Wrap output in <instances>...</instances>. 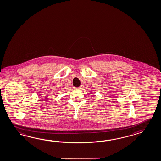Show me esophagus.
Instances as JSON below:
<instances>
[{"mask_svg": "<svg viewBox=\"0 0 161 161\" xmlns=\"http://www.w3.org/2000/svg\"><path fill=\"white\" fill-rule=\"evenodd\" d=\"M75 89H81V87H75Z\"/></svg>", "mask_w": 161, "mask_h": 161, "instance_id": "obj_1", "label": "esophagus"}]
</instances>
